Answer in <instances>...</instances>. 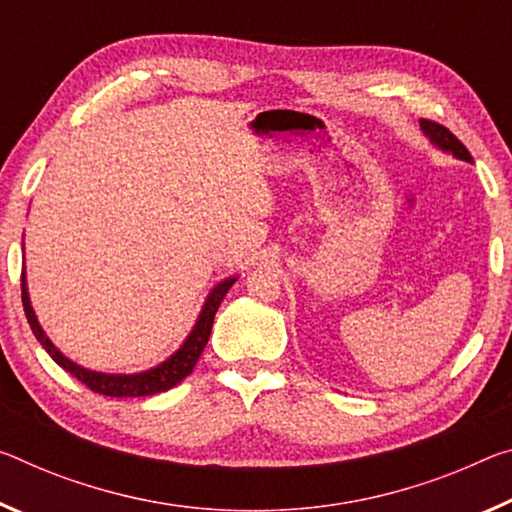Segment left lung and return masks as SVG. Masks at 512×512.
<instances>
[{"instance_id": "left-lung-1", "label": "left lung", "mask_w": 512, "mask_h": 512, "mask_svg": "<svg viewBox=\"0 0 512 512\" xmlns=\"http://www.w3.org/2000/svg\"><path fill=\"white\" fill-rule=\"evenodd\" d=\"M419 125H421V129H424V134L428 136V139H431V143L437 145V148L444 152H451L456 159L472 161V154H469V150L444 125L433 123V120H426V118H421Z\"/></svg>"}]
</instances>
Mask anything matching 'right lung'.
Returning <instances> with one entry per match:
<instances>
[{
	"mask_svg": "<svg viewBox=\"0 0 512 512\" xmlns=\"http://www.w3.org/2000/svg\"><path fill=\"white\" fill-rule=\"evenodd\" d=\"M234 282H237V278H227L223 282H218V285L209 291L196 326H193V330L189 332V337L184 339V344L177 348L168 360L157 364L154 369L141 371V373H100V371L79 367V364L68 360L66 355H63L59 348L50 342V337L45 335V330L40 328L36 312L29 300L24 269H22V305H24V314H27L31 330H34L36 339L43 344L45 351L52 355V360L68 373H72L77 380H81L88 389H93V392L104 394V396H113V399H123V396H152V394L166 392V389L175 387L177 383H182V380L193 371V367H196L200 353L205 351L209 335H212L218 305H221V300L225 298V294L230 291Z\"/></svg>",
	"mask_w": 512,
	"mask_h": 512,
	"instance_id": "right-lung-1",
	"label": "right lung"
}]
</instances>
